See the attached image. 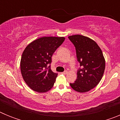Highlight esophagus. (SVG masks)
I'll list each match as a JSON object with an SVG mask.
<instances>
[{
    "label": "esophagus",
    "mask_w": 120,
    "mask_h": 120,
    "mask_svg": "<svg viewBox=\"0 0 120 120\" xmlns=\"http://www.w3.org/2000/svg\"><path fill=\"white\" fill-rule=\"evenodd\" d=\"M67 73H68L67 71H64L62 72L61 73H62V75H67Z\"/></svg>",
    "instance_id": "esophagus-1"
}]
</instances>
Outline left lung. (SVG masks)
<instances>
[{
    "label": "left lung",
    "instance_id": "left-lung-1",
    "mask_svg": "<svg viewBox=\"0 0 120 120\" xmlns=\"http://www.w3.org/2000/svg\"><path fill=\"white\" fill-rule=\"evenodd\" d=\"M68 38L75 45L77 61L82 67L77 71L75 83L70 85L76 91L88 92L101 80L105 69V59L101 49L92 39L81 35L70 36Z\"/></svg>",
    "mask_w": 120,
    "mask_h": 120
}]
</instances>
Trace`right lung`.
Returning a JSON list of instances; mask_svg holds the SVG:
<instances>
[{
  "mask_svg": "<svg viewBox=\"0 0 120 120\" xmlns=\"http://www.w3.org/2000/svg\"><path fill=\"white\" fill-rule=\"evenodd\" d=\"M65 40L64 37H44L26 46L20 61L22 77L32 90L45 93L52 88L58 76L50 69L52 56Z\"/></svg>",
  "mask_w": 120,
  "mask_h": 120,
  "instance_id": "1",
  "label": "right lung"
}]
</instances>
